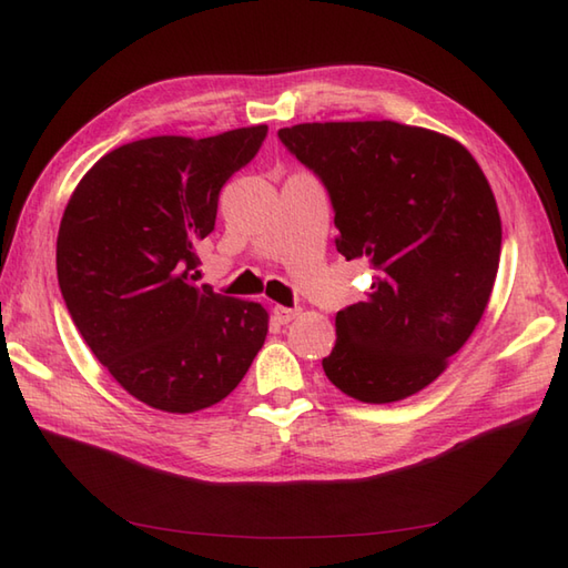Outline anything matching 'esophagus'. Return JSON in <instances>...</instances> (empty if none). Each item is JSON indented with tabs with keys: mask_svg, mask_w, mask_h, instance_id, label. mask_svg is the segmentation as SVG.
I'll list each match as a JSON object with an SVG mask.
<instances>
[{
	"mask_svg": "<svg viewBox=\"0 0 568 568\" xmlns=\"http://www.w3.org/2000/svg\"><path fill=\"white\" fill-rule=\"evenodd\" d=\"M297 315H300V307H283V305H275L273 307V317L281 322V324L293 322Z\"/></svg>",
	"mask_w": 568,
	"mask_h": 568,
	"instance_id": "34e87169",
	"label": "esophagus"
}]
</instances>
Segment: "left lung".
Here are the masks:
<instances>
[{
    "mask_svg": "<svg viewBox=\"0 0 568 568\" xmlns=\"http://www.w3.org/2000/svg\"><path fill=\"white\" fill-rule=\"evenodd\" d=\"M277 139L327 187L336 251L373 268L366 297L336 312L322 368L361 403L427 388L474 334L500 261V214L462 143L397 122H324Z\"/></svg>",
    "mask_w": 568,
    "mask_h": 568,
    "instance_id": "1",
    "label": "left lung"
}]
</instances>
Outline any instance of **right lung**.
<instances>
[{
    "label": "right lung",
    "instance_id": "add662e5",
    "mask_svg": "<svg viewBox=\"0 0 568 568\" xmlns=\"http://www.w3.org/2000/svg\"><path fill=\"white\" fill-rule=\"evenodd\" d=\"M265 134L258 124L124 143L84 173L60 220L55 268L72 322L114 381L163 413L224 400L268 334L258 303L192 283L220 192Z\"/></svg>",
    "mask_w": 568,
    "mask_h": 568
}]
</instances>
